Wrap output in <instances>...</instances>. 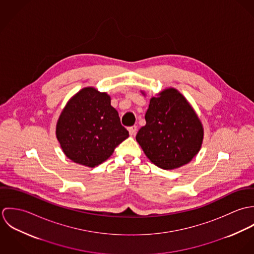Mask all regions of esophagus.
<instances>
[{
  "label": "esophagus",
  "instance_id": "obj_1",
  "mask_svg": "<svg viewBox=\"0 0 254 254\" xmlns=\"http://www.w3.org/2000/svg\"><path fill=\"white\" fill-rule=\"evenodd\" d=\"M137 130H138V128H137V126H136V125H134V126H131V127H129V128H128L129 134H130L131 136H134V135H136V133H137Z\"/></svg>",
  "mask_w": 254,
  "mask_h": 254
}]
</instances>
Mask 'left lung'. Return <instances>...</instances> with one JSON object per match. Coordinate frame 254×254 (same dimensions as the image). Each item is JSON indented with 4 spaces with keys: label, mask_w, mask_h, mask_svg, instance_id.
I'll list each match as a JSON object with an SVG mask.
<instances>
[{
    "label": "left lung",
    "mask_w": 254,
    "mask_h": 254,
    "mask_svg": "<svg viewBox=\"0 0 254 254\" xmlns=\"http://www.w3.org/2000/svg\"><path fill=\"white\" fill-rule=\"evenodd\" d=\"M145 118L146 123L136 140L146 157L159 168H180L200 150L204 136L202 123L177 89L170 87L151 97Z\"/></svg>",
    "instance_id": "obj_1"
}]
</instances>
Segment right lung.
<instances>
[{"mask_svg": "<svg viewBox=\"0 0 254 254\" xmlns=\"http://www.w3.org/2000/svg\"><path fill=\"white\" fill-rule=\"evenodd\" d=\"M56 136L73 162L95 167L109 158L114 148L129 137V132L121 125L108 93L85 87L63 109Z\"/></svg>", "mask_w": 254, "mask_h": 254, "instance_id": "obj_1", "label": "right lung"}]
</instances>
